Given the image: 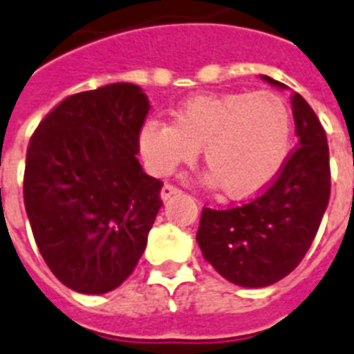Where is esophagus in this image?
<instances>
[{"instance_id": "34e87169", "label": "esophagus", "mask_w": 354, "mask_h": 354, "mask_svg": "<svg viewBox=\"0 0 354 354\" xmlns=\"http://www.w3.org/2000/svg\"><path fill=\"white\" fill-rule=\"evenodd\" d=\"M180 192V189H178L176 185H172V183H165V185L162 187V200L163 202H167L169 198L174 196V194H178Z\"/></svg>"}]
</instances>
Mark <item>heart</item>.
<instances>
[{
	"label": "heart",
	"instance_id": "obj_1",
	"mask_svg": "<svg viewBox=\"0 0 354 354\" xmlns=\"http://www.w3.org/2000/svg\"><path fill=\"white\" fill-rule=\"evenodd\" d=\"M291 143V112L278 94H200L182 103L174 123L151 120L140 134L154 174H171L202 149L203 165L229 198L257 194L274 180Z\"/></svg>",
	"mask_w": 354,
	"mask_h": 354
}]
</instances>
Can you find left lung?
<instances>
[{"label":"left lung","mask_w":354,"mask_h":354,"mask_svg":"<svg viewBox=\"0 0 354 354\" xmlns=\"http://www.w3.org/2000/svg\"><path fill=\"white\" fill-rule=\"evenodd\" d=\"M261 77L286 88L272 77ZM291 105L298 147L286 158L274 182L249 202L202 211L196 240L203 258L236 286L267 287L295 271L329 203L326 131L300 94H291Z\"/></svg>","instance_id":"8db88e82"}]
</instances>
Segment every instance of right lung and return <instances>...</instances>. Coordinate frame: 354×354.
Here are the masks:
<instances>
[{"label":"right lung","mask_w":354,"mask_h":354,"mask_svg":"<svg viewBox=\"0 0 354 354\" xmlns=\"http://www.w3.org/2000/svg\"><path fill=\"white\" fill-rule=\"evenodd\" d=\"M151 109L142 88L111 83L59 102L27 147L23 200L43 260L85 295L116 289L142 258L163 183L138 162Z\"/></svg>","instance_id":"obj_1"}]
</instances>
